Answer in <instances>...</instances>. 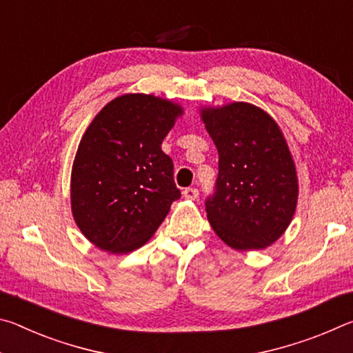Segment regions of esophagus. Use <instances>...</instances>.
Here are the masks:
<instances>
[{"label": "esophagus", "instance_id": "1", "mask_svg": "<svg viewBox=\"0 0 353 353\" xmlns=\"http://www.w3.org/2000/svg\"><path fill=\"white\" fill-rule=\"evenodd\" d=\"M182 194H183V198H185V199H188V201H194V199L198 198V196H199V191L196 190V188H185Z\"/></svg>", "mask_w": 353, "mask_h": 353}]
</instances>
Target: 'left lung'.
<instances>
[{"instance_id": "obj_1", "label": "left lung", "mask_w": 353, "mask_h": 353, "mask_svg": "<svg viewBox=\"0 0 353 353\" xmlns=\"http://www.w3.org/2000/svg\"><path fill=\"white\" fill-rule=\"evenodd\" d=\"M219 155L216 193L207 218L227 246L246 252L276 243L296 213L299 179L282 129L261 107L234 101L201 105Z\"/></svg>"}]
</instances>
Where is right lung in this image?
I'll list each match as a JSON object with an SVG mask.
<instances>
[{
    "label": "right lung",
    "instance_id": "add662e5",
    "mask_svg": "<svg viewBox=\"0 0 353 353\" xmlns=\"http://www.w3.org/2000/svg\"><path fill=\"white\" fill-rule=\"evenodd\" d=\"M182 115L171 99L124 93L88 124L71 168L70 202L76 225L98 249L123 255L141 248L181 198L162 141Z\"/></svg>",
    "mask_w": 353,
    "mask_h": 353
}]
</instances>
